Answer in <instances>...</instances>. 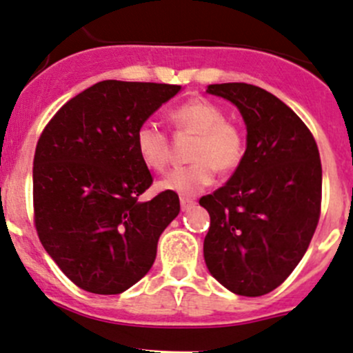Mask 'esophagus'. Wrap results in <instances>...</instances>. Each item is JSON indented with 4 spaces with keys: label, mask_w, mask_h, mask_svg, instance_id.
I'll list each match as a JSON object with an SVG mask.
<instances>
[{
    "label": "esophagus",
    "mask_w": 353,
    "mask_h": 353,
    "mask_svg": "<svg viewBox=\"0 0 353 353\" xmlns=\"http://www.w3.org/2000/svg\"><path fill=\"white\" fill-rule=\"evenodd\" d=\"M194 206V199L191 198H181V208H183V211L189 210V208Z\"/></svg>",
    "instance_id": "esophagus-1"
}]
</instances>
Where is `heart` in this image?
<instances>
[{
    "instance_id": "b5f03b06",
    "label": "heart",
    "mask_w": 353,
    "mask_h": 353,
    "mask_svg": "<svg viewBox=\"0 0 353 353\" xmlns=\"http://www.w3.org/2000/svg\"><path fill=\"white\" fill-rule=\"evenodd\" d=\"M177 132L196 135L189 150L191 164L176 167L159 181V188L181 196H194L213 183L214 172H233L245 157L243 132L226 120L225 111L205 98H194L170 111ZM140 159L154 170H164L170 161L167 133L154 121H143L135 132Z\"/></svg>"
}]
</instances>
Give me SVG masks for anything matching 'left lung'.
<instances>
[{
    "instance_id": "obj_1",
    "label": "left lung",
    "mask_w": 353,
    "mask_h": 353,
    "mask_svg": "<svg viewBox=\"0 0 353 353\" xmlns=\"http://www.w3.org/2000/svg\"><path fill=\"white\" fill-rule=\"evenodd\" d=\"M247 125L242 164L199 199L210 213L205 261L240 296L267 294L296 269L321 213V161L313 133L279 98L245 83L210 84Z\"/></svg>"
}]
</instances>
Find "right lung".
I'll list each match as a JSON object with an SVG mask.
<instances>
[{
	"label": "right lung",
	"mask_w": 353,
	"mask_h": 353,
	"mask_svg": "<svg viewBox=\"0 0 353 353\" xmlns=\"http://www.w3.org/2000/svg\"><path fill=\"white\" fill-rule=\"evenodd\" d=\"M177 84L101 81L46 125L33 157V223L47 254L77 288L120 294L150 270L179 196L154 183L135 147L139 125Z\"/></svg>",
	"instance_id": "obj_1"
}]
</instances>
